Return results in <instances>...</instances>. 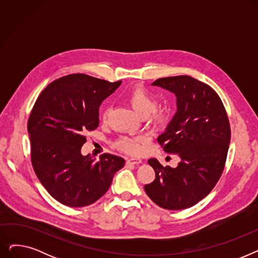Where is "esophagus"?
Listing matches in <instances>:
<instances>
[{
	"instance_id": "1",
	"label": "esophagus",
	"mask_w": 258,
	"mask_h": 258,
	"mask_svg": "<svg viewBox=\"0 0 258 258\" xmlns=\"http://www.w3.org/2000/svg\"><path fill=\"white\" fill-rule=\"evenodd\" d=\"M127 164H134V165H138L140 163H142V160L139 158H130L126 161Z\"/></svg>"
}]
</instances>
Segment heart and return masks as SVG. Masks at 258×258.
Instances as JSON below:
<instances>
[{"mask_svg": "<svg viewBox=\"0 0 258 258\" xmlns=\"http://www.w3.org/2000/svg\"><path fill=\"white\" fill-rule=\"evenodd\" d=\"M126 99L141 117L148 118L150 123L154 126H160L165 123L168 118V111L156 110L157 98L154 94L143 87L137 86L131 89L126 94ZM108 115V108L104 110L102 114L103 120H106ZM143 138L140 136L128 137L122 136L116 141V146L119 150L128 154H138L142 150Z\"/></svg>", "mask_w": 258, "mask_h": 258, "instance_id": "1", "label": "heart"}]
</instances>
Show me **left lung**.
Instances as JSON below:
<instances>
[{"label": "left lung", "instance_id": "obj_1", "mask_svg": "<svg viewBox=\"0 0 258 258\" xmlns=\"http://www.w3.org/2000/svg\"><path fill=\"white\" fill-rule=\"evenodd\" d=\"M152 85L177 97L178 111L158 142L181 161L172 168L148 160L156 178L144 189L161 208L186 209L207 197L221 178L231 138L229 119L216 92L191 76L159 78Z\"/></svg>", "mask_w": 258, "mask_h": 258}]
</instances>
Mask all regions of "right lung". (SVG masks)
<instances>
[{
    "instance_id": "1",
    "label": "right lung",
    "mask_w": 258,
    "mask_h": 258,
    "mask_svg": "<svg viewBox=\"0 0 258 258\" xmlns=\"http://www.w3.org/2000/svg\"><path fill=\"white\" fill-rule=\"evenodd\" d=\"M86 74L52 81L39 94L28 119L31 163L52 198L69 207H85L100 199L123 158L103 154L98 161L83 156L85 135L99 125V106L120 86Z\"/></svg>"
}]
</instances>
